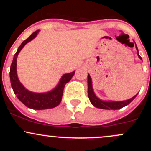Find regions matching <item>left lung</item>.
I'll list each match as a JSON object with an SVG mask.
<instances>
[{
  "mask_svg": "<svg viewBox=\"0 0 151 151\" xmlns=\"http://www.w3.org/2000/svg\"><path fill=\"white\" fill-rule=\"evenodd\" d=\"M137 47V50L138 51ZM138 56L140 59H142V58L140 57V55L138 53ZM88 97H89V99L91 101V104L93 105L95 107L99 108V109H121V108L123 107V106H126L129 104V103L132 102V101L134 100V99L137 96H134V97H132V99L129 100H126V101H104L100 100L99 99L97 98L96 96V95L94 94L93 91V88H92V81H91V76L88 74Z\"/></svg>",
  "mask_w": 151,
  "mask_h": 151,
  "instance_id": "obj_1",
  "label": "left lung"
}]
</instances>
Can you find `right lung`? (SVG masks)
Segmentation results:
<instances>
[{
    "mask_svg": "<svg viewBox=\"0 0 151 151\" xmlns=\"http://www.w3.org/2000/svg\"><path fill=\"white\" fill-rule=\"evenodd\" d=\"M38 33H39V30L33 32L28 39L22 42L20 46L19 47L17 51L14 56L13 60H12V65H11L9 74L12 89H13L14 94H16L18 99L30 109L41 110V109L54 108L60 104L62 99V96H63L65 85L71 80V77H73L75 71L64 74L62 77L58 86L54 90L48 93H36L30 92L25 89V87L19 81L17 75V58L20 50L23 48V47L28 42L34 39Z\"/></svg>",
    "mask_w": 151,
    "mask_h": 151,
    "instance_id": "obj_1",
    "label": "right lung"
}]
</instances>
